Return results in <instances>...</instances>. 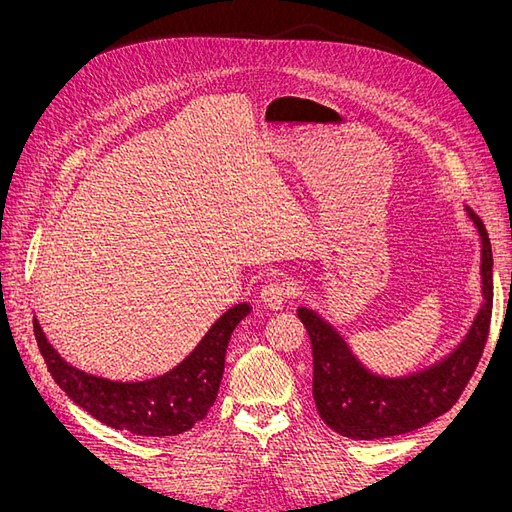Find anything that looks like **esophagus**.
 <instances>
[{"label": "esophagus", "instance_id": "34e87169", "mask_svg": "<svg viewBox=\"0 0 512 512\" xmlns=\"http://www.w3.org/2000/svg\"><path fill=\"white\" fill-rule=\"evenodd\" d=\"M290 286L284 280H273L260 290V301L267 309H282L284 303L290 299Z\"/></svg>", "mask_w": 512, "mask_h": 512}]
</instances>
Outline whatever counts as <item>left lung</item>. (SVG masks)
I'll return each instance as SVG.
<instances>
[{"mask_svg": "<svg viewBox=\"0 0 512 512\" xmlns=\"http://www.w3.org/2000/svg\"><path fill=\"white\" fill-rule=\"evenodd\" d=\"M480 239V292L483 303L461 342L440 361L404 376L374 374L316 309L301 305L297 316L312 342L314 401L333 431L352 440L401 436L431 423L453 408L483 354L493 307L491 243L478 215L463 207Z\"/></svg>", "mask_w": 512, "mask_h": 512, "instance_id": "8db88e82", "label": "left lung"}]
</instances>
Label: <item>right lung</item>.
Returning a JSON list of instances; mask_svg holds the SVG:
<instances>
[{"mask_svg":"<svg viewBox=\"0 0 512 512\" xmlns=\"http://www.w3.org/2000/svg\"><path fill=\"white\" fill-rule=\"evenodd\" d=\"M252 312L250 303L232 305L170 371L141 382L108 380L72 367L49 344L34 318V335L53 380L76 406L96 421L134 436H177L203 421L220 391L232 331Z\"/></svg>","mask_w":512,"mask_h":512,"instance_id":"obj_1","label":"right lung"}]
</instances>
